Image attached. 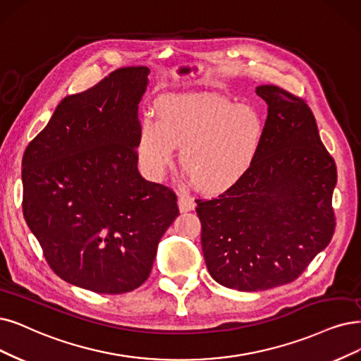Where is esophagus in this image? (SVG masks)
Listing matches in <instances>:
<instances>
[{
	"instance_id": "34e87169",
	"label": "esophagus",
	"mask_w": 361,
	"mask_h": 361,
	"mask_svg": "<svg viewBox=\"0 0 361 361\" xmlns=\"http://www.w3.org/2000/svg\"><path fill=\"white\" fill-rule=\"evenodd\" d=\"M196 204H195V199L188 195V193H180L178 195V208L181 212H188V211H192L195 209Z\"/></svg>"
}]
</instances>
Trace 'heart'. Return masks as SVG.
<instances>
[{
  "label": "heart",
  "instance_id": "1",
  "mask_svg": "<svg viewBox=\"0 0 361 361\" xmlns=\"http://www.w3.org/2000/svg\"><path fill=\"white\" fill-rule=\"evenodd\" d=\"M157 118H142L137 154L150 177H160L180 147V165L199 190L231 188L255 162L263 123L250 106L214 95H166Z\"/></svg>",
  "mask_w": 361,
  "mask_h": 361
}]
</instances>
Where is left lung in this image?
<instances>
[{"label":"left lung","mask_w":361,"mask_h":361,"mask_svg":"<svg viewBox=\"0 0 361 361\" xmlns=\"http://www.w3.org/2000/svg\"><path fill=\"white\" fill-rule=\"evenodd\" d=\"M256 92L268 117L255 162L217 197L196 199L208 272L239 291L293 283L336 228V164L310 105L279 86Z\"/></svg>","instance_id":"1"}]
</instances>
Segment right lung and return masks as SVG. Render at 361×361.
<instances>
[{
    "label": "right lung",
    "mask_w": 361,
    "mask_h": 361,
    "mask_svg": "<svg viewBox=\"0 0 361 361\" xmlns=\"http://www.w3.org/2000/svg\"><path fill=\"white\" fill-rule=\"evenodd\" d=\"M147 66H125L66 97L22 159L23 217L63 281L99 295L138 288L177 195L138 172Z\"/></svg>",
    "instance_id": "obj_1"
}]
</instances>
